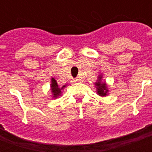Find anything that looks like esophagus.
Returning <instances> with one entry per match:
<instances>
[{"instance_id": "34e87169", "label": "esophagus", "mask_w": 152, "mask_h": 152, "mask_svg": "<svg viewBox=\"0 0 152 152\" xmlns=\"http://www.w3.org/2000/svg\"><path fill=\"white\" fill-rule=\"evenodd\" d=\"M79 81H80L79 78H75V79H74V82H79Z\"/></svg>"}]
</instances>
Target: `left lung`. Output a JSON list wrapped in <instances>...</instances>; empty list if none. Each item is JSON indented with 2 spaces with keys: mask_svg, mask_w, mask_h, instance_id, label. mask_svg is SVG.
Returning a JSON list of instances; mask_svg holds the SVG:
<instances>
[{
  "mask_svg": "<svg viewBox=\"0 0 152 152\" xmlns=\"http://www.w3.org/2000/svg\"><path fill=\"white\" fill-rule=\"evenodd\" d=\"M97 86V91H98V94H99L100 96H106L107 95V87H106L105 83H101L100 81H98V82L95 84Z\"/></svg>",
  "mask_w": 152,
  "mask_h": 152,
  "instance_id": "1",
  "label": "left lung"
}]
</instances>
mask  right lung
Returning a JSON list of instances; mask_svg holds the SVG:
<instances>
[{"label":"right lung","instance_id":"1","mask_svg":"<svg viewBox=\"0 0 152 152\" xmlns=\"http://www.w3.org/2000/svg\"><path fill=\"white\" fill-rule=\"evenodd\" d=\"M63 87H65V86H63ZM63 88H58V84H57L56 80L52 78V84H51V88H52V92L53 93V98H57L58 96L59 95L60 93H61V89H63Z\"/></svg>","mask_w":152,"mask_h":152}]
</instances>
